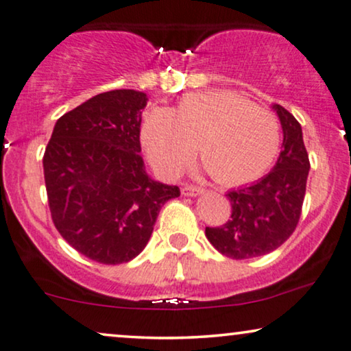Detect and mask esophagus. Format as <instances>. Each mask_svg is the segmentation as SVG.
<instances>
[{"label":"esophagus","mask_w":351,"mask_h":351,"mask_svg":"<svg viewBox=\"0 0 351 351\" xmlns=\"http://www.w3.org/2000/svg\"><path fill=\"white\" fill-rule=\"evenodd\" d=\"M204 189L202 188H197V186H193V184H184L183 188H181V194L183 196H197V194H201Z\"/></svg>","instance_id":"1"}]
</instances>
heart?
Returning a JSON list of instances; mask_svg holds the SVG:
<instances>
[{"instance_id": "b5f03b06", "label": "heart", "mask_w": 351, "mask_h": 351, "mask_svg": "<svg viewBox=\"0 0 351 351\" xmlns=\"http://www.w3.org/2000/svg\"><path fill=\"white\" fill-rule=\"evenodd\" d=\"M142 142L163 175H176L197 147L201 162L222 184L260 178L280 150V122L268 109L232 91L184 95L171 109L143 116Z\"/></svg>"}]
</instances>
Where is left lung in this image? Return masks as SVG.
Here are the masks:
<instances>
[{"mask_svg": "<svg viewBox=\"0 0 351 351\" xmlns=\"http://www.w3.org/2000/svg\"><path fill=\"white\" fill-rule=\"evenodd\" d=\"M282 128V150L267 176L226 194L232 216L223 226L206 227V237L217 252L248 260L276 250L293 235L306 196L309 155L301 124L280 104H273Z\"/></svg>", "mask_w": 351, "mask_h": 351, "instance_id": "8db88e82", "label": "left lung"}]
</instances>
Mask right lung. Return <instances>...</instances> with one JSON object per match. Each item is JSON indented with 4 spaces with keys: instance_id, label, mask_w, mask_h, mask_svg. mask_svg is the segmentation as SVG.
Wrapping results in <instances>:
<instances>
[{
    "instance_id": "1",
    "label": "right lung",
    "mask_w": 351,
    "mask_h": 351,
    "mask_svg": "<svg viewBox=\"0 0 351 351\" xmlns=\"http://www.w3.org/2000/svg\"><path fill=\"white\" fill-rule=\"evenodd\" d=\"M147 95L112 90L63 114L44 154L53 226L75 250L103 265L145 248L162 206L178 186L154 181L141 157Z\"/></svg>"
}]
</instances>
